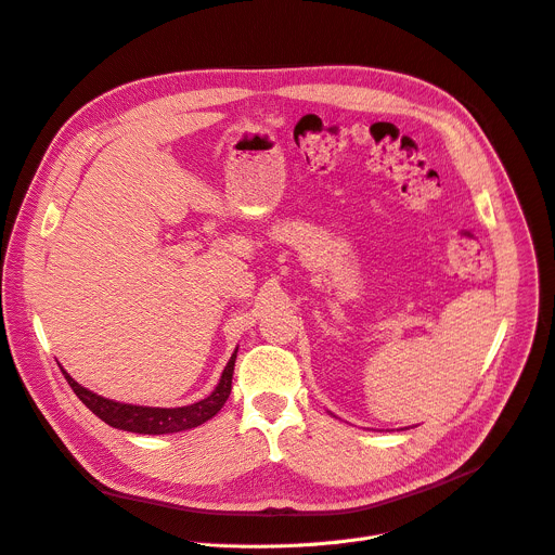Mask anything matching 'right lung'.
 Returning a JSON list of instances; mask_svg holds the SVG:
<instances>
[{"mask_svg":"<svg viewBox=\"0 0 555 555\" xmlns=\"http://www.w3.org/2000/svg\"><path fill=\"white\" fill-rule=\"evenodd\" d=\"M235 358L237 349L231 356L229 364L222 371V377L218 382V387L212 389L210 396L204 400L189 404V406H176V409H159V406H138V404H121L108 398H102L89 389H83L81 385L62 369L66 382L75 396L87 404L100 420H104L108 426H115V429L129 431V434H144V436H164V434H178L186 429H195V426L204 424L216 415L224 402L231 396V379H233V369H235Z\"/></svg>","mask_w":555,"mask_h":555,"instance_id":"right-lung-1","label":"right lung"}]
</instances>
